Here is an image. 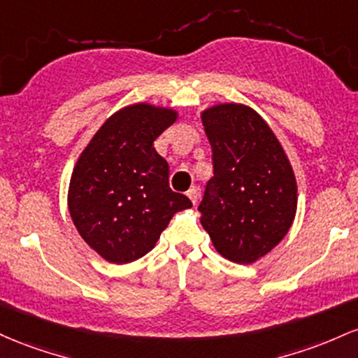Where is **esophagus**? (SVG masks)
Instances as JSON below:
<instances>
[{"label": "esophagus", "instance_id": "1", "mask_svg": "<svg viewBox=\"0 0 358 358\" xmlns=\"http://www.w3.org/2000/svg\"><path fill=\"white\" fill-rule=\"evenodd\" d=\"M186 194H187V198L191 199V203L194 204V206H196V203H198V198H199V192H198V189H196V187H191V189L187 191Z\"/></svg>", "mask_w": 358, "mask_h": 358}]
</instances>
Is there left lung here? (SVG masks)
<instances>
[{
	"mask_svg": "<svg viewBox=\"0 0 358 358\" xmlns=\"http://www.w3.org/2000/svg\"><path fill=\"white\" fill-rule=\"evenodd\" d=\"M201 122L213 150V178L198 208L201 224L220 255L254 264L294 222V171L274 131L250 106L215 104Z\"/></svg>",
	"mask_w": 358,
	"mask_h": 358,
	"instance_id": "obj_1",
	"label": "left lung"
}]
</instances>
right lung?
Masks as SVG:
<instances>
[{
	"label": "right lung",
	"mask_w": 358,
	"mask_h": 358,
	"mask_svg": "<svg viewBox=\"0 0 358 358\" xmlns=\"http://www.w3.org/2000/svg\"><path fill=\"white\" fill-rule=\"evenodd\" d=\"M178 120L172 108L135 103L96 131L72 171L67 206L79 235L111 264H128L155 247L189 198L169 187V164L155 138Z\"/></svg>",
	"instance_id": "add662e5"
}]
</instances>
